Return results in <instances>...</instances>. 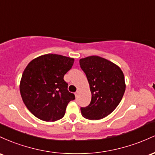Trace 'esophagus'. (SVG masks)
I'll return each instance as SVG.
<instances>
[{
	"instance_id": "obj_1",
	"label": "esophagus",
	"mask_w": 155,
	"mask_h": 155,
	"mask_svg": "<svg viewBox=\"0 0 155 155\" xmlns=\"http://www.w3.org/2000/svg\"><path fill=\"white\" fill-rule=\"evenodd\" d=\"M78 94H79V91H77L75 92V93H74V95H75L76 97L78 96Z\"/></svg>"
}]
</instances>
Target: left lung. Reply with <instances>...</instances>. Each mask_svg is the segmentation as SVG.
I'll use <instances>...</instances> for the list:
<instances>
[{"label":"left lung","mask_w":155,"mask_h":155,"mask_svg":"<svg viewBox=\"0 0 155 155\" xmlns=\"http://www.w3.org/2000/svg\"><path fill=\"white\" fill-rule=\"evenodd\" d=\"M80 65L91 92V102L81 107V114L87 119H103L115 110L122 99L126 88L123 72L119 66L97 55L80 59Z\"/></svg>","instance_id":"1"}]
</instances>
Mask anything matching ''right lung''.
I'll list each match as a JSON object with an SVG mask.
<instances>
[{"label":"right lung","mask_w":155,"mask_h":155,"mask_svg":"<svg viewBox=\"0 0 155 155\" xmlns=\"http://www.w3.org/2000/svg\"><path fill=\"white\" fill-rule=\"evenodd\" d=\"M74 59L57 54H45L33 59L24 70L20 83L22 101L33 115L45 121L64 117L74 94L67 89L64 76Z\"/></svg>","instance_id":"right-lung-1"}]
</instances>
